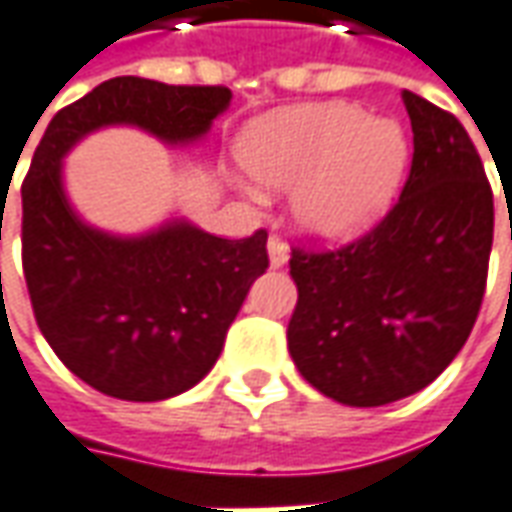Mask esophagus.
Wrapping results in <instances>:
<instances>
[{
    "mask_svg": "<svg viewBox=\"0 0 512 512\" xmlns=\"http://www.w3.org/2000/svg\"><path fill=\"white\" fill-rule=\"evenodd\" d=\"M290 257V246L279 238V235H268V260H271V266L279 268L288 263Z\"/></svg>",
    "mask_w": 512,
    "mask_h": 512,
    "instance_id": "esophagus-1",
    "label": "esophagus"
}]
</instances>
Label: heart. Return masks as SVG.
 <instances>
[{
  "label": "heart",
  "mask_w": 512,
  "mask_h": 512,
  "mask_svg": "<svg viewBox=\"0 0 512 512\" xmlns=\"http://www.w3.org/2000/svg\"><path fill=\"white\" fill-rule=\"evenodd\" d=\"M241 161L260 183L296 189L293 211L310 233L348 238L389 200L406 167V139L359 106H301L249 128Z\"/></svg>",
  "instance_id": "heart-1"
}]
</instances>
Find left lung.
Masks as SVG:
<instances>
[{"label":"left lung","mask_w":512,"mask_h":512,"mask_svg":"<svg viewBox=\"0 0 512 512\" xmlns=\"http://www.w3.org/2000/svg\"><path fill=\"white\" fill-rule=\"evenodd\" d=\"M414 156L395 205L332 249L296 244L288 348L299 373L345 406L425 389L469 340L494 244V191L461 120L403 90Z\"/></svg>","instance_id":"obj_1"}]
</instances>
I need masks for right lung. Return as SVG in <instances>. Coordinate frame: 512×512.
<instances>
[{"instance_id":"add662e5","label":"right lung","mask_w":512,"mask_h":512,"mask_svg":"<svg viewBox=\"0 0 512 512\" xmlns=\"http://www.w3.org/2000/svg\"><path fill=\"white\" fill-rule=\"evenodd\" d=\"M227 104L222 84L117 76L60 109L35 147L21 183V266L32 312L62 365L104 395L150 403L197 384L268 268V233L219 238L183 222L145 238L98 233L65 200L62 156L112 123L189 142Z\"/></svg>"}]
</instances>
